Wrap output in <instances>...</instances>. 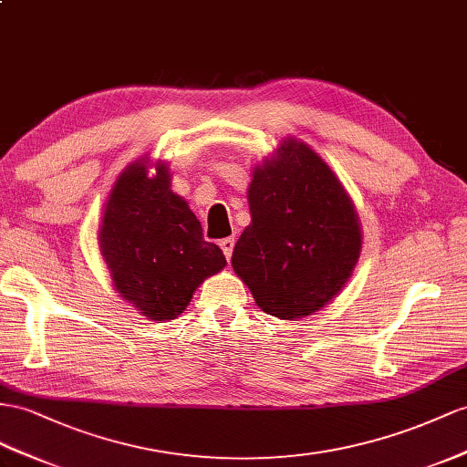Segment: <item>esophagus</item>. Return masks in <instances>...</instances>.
<instances>
[{"mask_svg": "<svg viewBox=\"0 0 467 467\" xmlns=\"http://www.w3.org/2000/svg\"><path fill=\"white\" fill-rule=\"evenodd\" d=\"M219 246H221V250H223L224 258H226V260H231V256H233V248H234V238H233V236H229V238H223V241L219 243Z\"/></svg>", "mask_w": 467, "mask_h": 467, "instance_id": "1", "label": "esophagus"}]
</instances>
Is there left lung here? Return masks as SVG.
<instances>
[{
    "instance_id": "1",
    "label": "left lung",
    "mask_w": 467,
    "mask_h": 467,
    "mask_svg": "<svg viewBox=\"0 0 467 467\" xmlns=\"http://www.w3.org/2000/svg\"><path fill=\"white\" fill-rule=\"evenodd\" d=\"M253 223L233 250V268L262 312L297 319L317 312L351 276L361 253L353 202L306 143L288 140L254 170Z\"/></svg>"
}]
</instances>
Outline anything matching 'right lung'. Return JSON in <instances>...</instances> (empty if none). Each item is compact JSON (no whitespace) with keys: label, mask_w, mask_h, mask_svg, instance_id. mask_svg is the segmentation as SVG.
<instances>
[{"label":"right lung","mask_w":467,"mask_h":467,"mask_svg":"<svg viewBox=\"0 0 467 467\" xmlns=\"http://www.w3.org/2000/svg\"><path fill=\"white\" fill-rule=\"evenodd\" d=\"M100 248L116 290L153 321L183 314L197 285L226 265L223 250L202 238L193 211L170 189L163 165L150 177L146 165L134 163L118 177Z\"/></svg>","instance_id":"1"}]
</instances>
